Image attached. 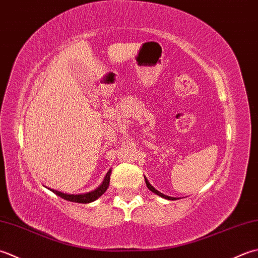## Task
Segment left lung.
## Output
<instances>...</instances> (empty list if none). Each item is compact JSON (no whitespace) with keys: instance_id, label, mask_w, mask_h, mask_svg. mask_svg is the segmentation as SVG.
Masks as SVG:
<instances>
[{"instance_id":"1","label":"left lung","mask_w":258,"mask_h":258,"mask_svg":"<svg viewBox=\"0 0 258 258\" xmlns=\"http://www.w3.org/2000/svg\"><path fill=\"white\" fill-rule=\"evenodd\" d=\"M145 181H146V183H147V187H148L150 190L152 191V192H155L156 195H158V196H160V197H162V198H165V199H168V201H176V199H178V198H175V197H170V196H166V195H164V194H161L160 191H158L157 190V189H155L154 187H152L150 183H149V181L147 180V178H145Z\"/></svg>"}]
</instances>
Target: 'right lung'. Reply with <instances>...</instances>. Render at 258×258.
I'll return each instance as SVG.
<instances>
[{
    "label": "right lung",
    "mask_w": 258,
    "mask_h": 258,
    "mask_svg": "<svg viewBox=\"0 0 258 258\" xmlns=\"http://www.w3.org/2000/svg\"><path fill=\"white\" fill-rule=\"evenodd\" d=\"M110 175H111V170H109L107 172L106 177H104V179L102 181L101 185H100L98 188L94 189L92 191H89L87 194H79V195H70V194H64V192H61V191H57L54 190V189H50L52 192H54L55 195L60 196L61 198L66 199V201H69L72 203H80V204H89V203H92L98 199L100 196H102L104 192L109 187V182H110Z\"/></svg>",
    "instance_id": "obj_1"
}]
</instances>
